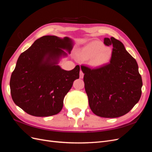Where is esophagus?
Here are the masks:
<instances>
[{"label": "esophagus", "instance_id": "1", "mask_svg": "<svg viewBox=\"0 0 152 152\" xmlns=\"http://www.w3.org/2000/svg\"><path fill=\"white\" fill-rule=\"evenodd\" d=\"M84 73L82 72V70H80V79H83L84 78Z\"/></svg>", "mask_w": 152, "mask_h": 152}]
</instances>
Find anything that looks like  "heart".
I'll use <instances>...</instances> for the list:
<instances>
[{"instance_id": "1", "label": "heart", "mask_w": 152, "mask_h": 152, "mask_svg": "<svg viewBox=\"0 0 152 152\" xmlns=\"http://www.w3.org/2000/svg\"><path fill=\"white\" fill-rule=\"evenodd\" d=\"M79 56L85 59H89L91 66L99 67L110 61L112 56V50L101 41L95 40L81 48Z\"/></svg>"}]
</instances>
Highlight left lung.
I'll list each match as a JSON object with an SVG mask.
<instances>
[{
	"mask_svg": "<svg viewBox=\"0 0 152 152\" xmlns=\"http://www.w3.org/2000/svg\"><path fill=\"white\" fill-rule=\"evenodd\" d=\"M113 45L110 62L98 68L81 66L91 110L101 117L116 118L127 113L139 102L142 86L136 59L114 37L104 38Z\"/></svg>",
	"mask_w": 152,
	"mask_h": 152,
	"instance_id": "obj_1",
	"label": "left lung"
}]
</instances>
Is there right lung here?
<instances>
[{
    "instance_id": "obj_1",
    "label": "right lung",
    "mask_w": 152,
    "mask_h": 152,
    "mask_svg": "<svg viewBox=\"0 0 152 152\" xmlns=\"http://www.w3.org/2000/svg\"><path fill=\"white\" fill-rule=\"evenodd\" d=\"M73 45L68 37L45 35L20 54L10 79L11 97L17 106L35 117L61 111L64 98L79 78V65L70 71L58 65L68 56L64 50L70 54Z\"/></svg>"
}]
</instances>
